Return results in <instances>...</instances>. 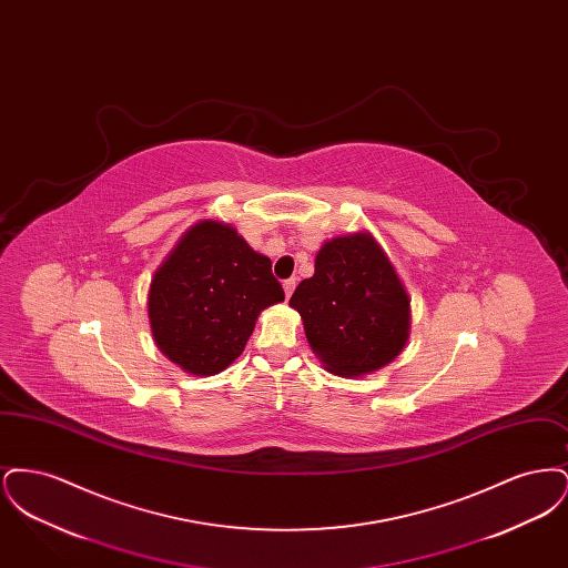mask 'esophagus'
I'll return each instance as SVG.
<instances>
[{
  "label": "esophagus",
  "instance_id": "esophagus-1",
  "mask_svg": "<svg viewBox=\"0 0 568 568\" xmlns=\"http://www.w3.org/2000/svg\"><path fill=\"white\" fill-rule=\"evenodd\" d=\"M283 290H285V296H292V294H294V290H296V278H287V281H283Z\"/></svg>",
  "mask_w": 568,
  "mask_h": 568
}]
</instances>
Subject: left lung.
<instances>
[{
	"mask_svg": "<svg viewBox=\"0 0 568 568\" xmlns=\"http://www.w3.org/2000/svg\"><path fill=\"white\" fill-rule=\"evenodd\" d=\"M410 300L368 232L332 239L315 257V274L290 300L311 349L338 377H362L405 349Z\"/></svg>",
	"mask_w": 568,
	"mask_h": 568,
	"instance_id": "obj_1",
	"label": "left lung"
}]
</instances>
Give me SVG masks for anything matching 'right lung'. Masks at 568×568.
I'll return each mask as SVG.
<instances>
[{
    "label": "right lung",
    "instance_id": "add662e5",
    "mask_svg": "<svg viewBox=\"0 0 568 568\" xmlns=\"http://www.w3.org/2000/svg\"><path fill=\"white\" fill-rule=\"evenodd\" d=\"M283 300L271 260L232 225L204 219L155 272L149 322L168 359L185 373L211 377L244 352L260 313Z\"/></svg>",
    "mask_w": 568,
    "mask_h": 568
}]
</instances>
